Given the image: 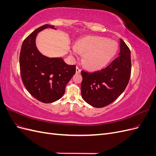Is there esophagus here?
Returning <instances> with one entry per match:
<instances>
[{"mask_svg":"<svg viewBox=\"0 0 156 156\" xmlns=\"http://www.w3.org/2000/svg\"><path fill=\"white\" fill-rule=\"evenodd\" d=\"M81 69H80L78 66H77L76 67V73H81Z\"/></svg>","mask_w":156,"mask_h":156,"instance_id":"34e87169","label":"esophagus"}]
</instances>
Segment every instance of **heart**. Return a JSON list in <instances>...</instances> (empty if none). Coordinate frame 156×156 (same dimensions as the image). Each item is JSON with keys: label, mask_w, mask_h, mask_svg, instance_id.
<instances>
[{"label": "heart", "mask_w": 156, "mask_h": 156, "mask_svg": "<svg viewBox=\"0 0 156 156\" xmlns=\"http://www.w3.org/2000/svg\"><path fill=\"white\" fill-rule=\"evenodd\" d=\"M77 50L84 53L83 61L87 68L99 69L105 66L115 55L117 45L115 41L105 37L87 36L77 42L72 53L77 54Z\"/></svg>", "instance_id": "b5f03b06"}]
</instances>
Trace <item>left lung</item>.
<instances>
[{
  "label": "left lung",
  "mask_w": 156,
  "mask_h": 156,
  "mask_svg": "<svg viewBox=\"0 0 156 156\" xmlns=\"http://www.w3.org/2000/svg\"><path fill=\"white\" fill-rule=\"evenodd\" d=\"M131 72L129 48L120 39L119 56L101 70L81 71V96L90 105L101 108L111 104L124 91Z\"/></svg>",
  "instance_id": "8db88e82"
}]
</instances>
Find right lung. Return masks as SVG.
Wrapping results in <instances>:
<instances>
[{
	"mask_svg": "<svg viewBox=\"0 0 156 156\" xmlns=\"http://www.w3.org/2000/svg\"><path fill=\"white\" fill-rule=\"evenodd\" d=\"M55 26L44 25L37 28L23 41L20 56L22 81L36 100L45 103L62 98L66 84L76 71L75 65H68L61 58H49L41 55L36 46L37 33Z\"/></svg>",
	"mask_w": 156,
	"mask_h": 156,
	"instance_id": "right-lung-1",
	"label": "right lung"
}]
</instances>
